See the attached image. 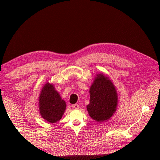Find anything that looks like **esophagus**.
Listing matches in <instances>:
<instances>
[{
  "instance_id": "obj_1",
  "label": "esophagus",
  "mask_w": 160,
  "mask_h": 160,
  "mask_svg": "<svg viewBox=\"0 0 160 160\" xmlns=\"http://www.w3.org/2000/svg\"><path fill=\"white\" fill-rule=\"evenodd\" d=\"M72 107L74 109H78V108H79V105H78V104H73Z\"/></svg>"
}]
</instances>
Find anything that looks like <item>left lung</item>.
Wrapping results in <instances>:
<instances>
[{
    "mask_svg": "<svg viewBox=\"0 0 160 160\" xmlns=\"http://www.w3.org/2000/svg\"><path fill=\"white\" fill-rule=\"evenodd\" d=\"M90 103L87 106L91 118L97 122L109 119L115 112L118 95L108 77L98 74L90 88Z\"/></svg>",
    "mask_w": 160,
    "mask_h": 160,
    "instance_id": "obj_1",
    "label": "left lung"
}]
</instances>
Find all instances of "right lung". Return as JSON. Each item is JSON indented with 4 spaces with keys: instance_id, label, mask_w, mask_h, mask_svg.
I'll return each instance as SVG.
<instances>
[{
    "instance_id": "right-lung-1",
    "label": "right lung",
    "mask_w": 160,
    "mask_h": 160,
    "mask_svg": "<svg viewBox=\"0 0 160 160\" xmlns=\"http://www.w3.org/2000/svg\"><path fill=\"white\" fill-rule=\"evenodd\" d=\"M39 107L42 117L50 123H55L62 117L66 102L54 89L53 86L47 83L40 95Z\"/></svg>"
}]
</instances>
